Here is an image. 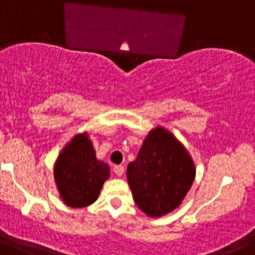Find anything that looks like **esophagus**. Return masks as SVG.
<instances>
[{
	"label": "esophagus",
	"instance_id": "34e87169",
	"mask_svg": "<svg viewBox=\"0 0 255 255\" xmlns=\"http://www.w3.org/2000/svg\"><path fill=\"white\" fill-rule=\"evenodd\" d=\"M114 172L116 173L117 176H123L124 172H125V168L121 164H116V166H114Z\"/></svg>",
	"mask_w": 255,
	"mask_h": 255
}]
</instances>
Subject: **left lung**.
<instances>
[{
	"instance_id": "1",
	"label": "left lung",
	"mask_w": 255,
	"mask_h": 255,
	"mask_svg": "<svg viewBox=\"0 0 255 255\" xmlns=\"http://www.w3.org/2000/svg\"><path fill=\"white\" fill-rule=\"evenodd\" d=\"M126 177L138 208L149 217H161L181 204L194 181L195 166L184 145L158 126L144 139Z\"/></svg>"
}]
</instances>
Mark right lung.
<instances>
[{
  "mask_svg": "<svg viewBox=\"0 0 255 255\" xmlns=\"http://www.w3.org/2000/svg\"><path fill=\"white\" fill-rule=\"evenodd\" d=\"M53 173L62 200L73 208H82L96 202L103 182L110 177V167L96 158L93 144L83 132L61 150Z\"/></svg>",
  "mask_w": 255,
  "mask_h": 255,
  "instance_id": "right-lung-1",
  "label": "right lung"
}]
</instances>
